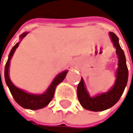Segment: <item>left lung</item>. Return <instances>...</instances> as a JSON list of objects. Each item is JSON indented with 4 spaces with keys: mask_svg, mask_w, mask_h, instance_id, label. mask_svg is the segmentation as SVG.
<instances>
[{
    "mask_svg": "<svg viewBox=\"0 0 133 133\" xmlns=\"http://www.w3.org/2000/svg\"><path fill=\"white\" fill-rule=\"evenodd\" d=\"M109 36L113 42V44L116 49V54L119 57V68L117 70V78L114 86L108 92L102 93L92 98H91L87 92L82 78L81 79L77 88V95L80 104L83 108L90 111H103L113 106L119 100L127 85L128 68L126 65L124 51L119 44L118 37L113 32H110Z\"/></svg>",
    "mask_w": 133,
    "mask_h": 133,
    "instance_id": "obj_1",
    "label": "left lung"
}]
</instances>
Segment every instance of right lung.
I'll return each mask as SVG.
<instances>
[{
  "instance_id": "1",
  "label": "right lung",
  "mask_w": 133,
  "mask_h": 133,
  "mask_svg": "<svg viewBox=\"0 0 133 133\" xmlns=\"http://www.w3.org/2000/svg\"><path fill=\"white\" fill-rule=\"evenodd\" d=\"M28 33H24L23 35H21V38L23 39ZM19 45V43H17L11 51L8 62L5 65V68H4V78H5V82L7 85L8 86L10 92L11 93L13 98H14L15 102L19 104L21 107L25 108V109H29L32 110H36L39 109L41 108L45 107L53 98L54 94H55V90L56 86L62 82L64 78H65L68 71H65L62 73H60L52 82L46 92L42 94V95H34V94H30L24 92L21 89H17L16 86H14L13 83L11 82L9 78V75H8V69H9V65H10V61L11 58H12L14 53ZM1 75V74H0Z\"/></svg>"
}]
</instances>
